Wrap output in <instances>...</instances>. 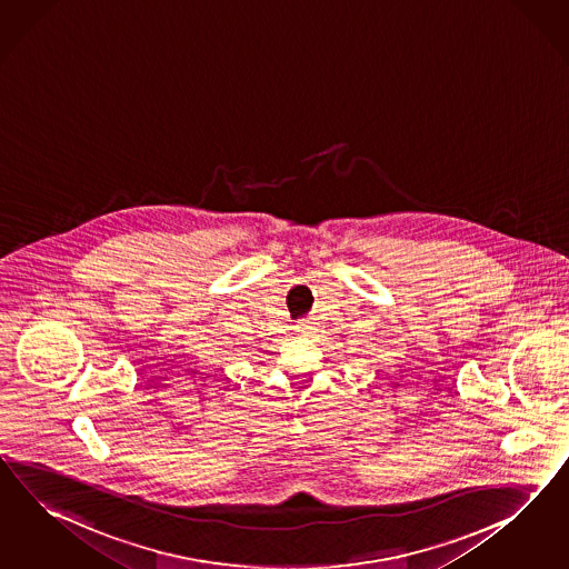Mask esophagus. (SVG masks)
<instances>
[{"mask_svg": "<svg viewBox=\"0 0 569 569\" xmlns=\"http://www.w3.org/2000/svg\"><path fill=\"white\" fill-rule=\"evenodd\" d=\"M310 329H312V327H310V325L308 323L296 325V331H298V333H302V336H307V333H310Z\"/></svg>", "mask_w": 569, "mask_h": 569, "instance_id": "34e87169", "label": "esophagus"}]
</instances>
